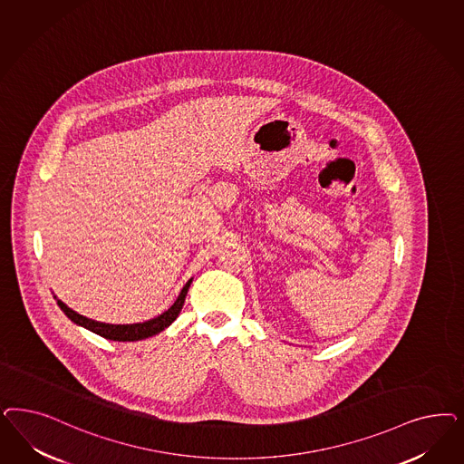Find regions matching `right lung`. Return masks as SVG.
<instances>
[{"label": "right lung", "instance_id": "right-lung-1", "mask_svg": "<svg viewBox=\"0 0 464 464\" xmlns=\"http://www.w3.org/2000/svg\"><path fill=\"white\" fill-rule=\"evenodd\" d=\"M191 284H193V278H189L186 282L176 302L167 311H164L162 314H159L157 317H153V319H149V321H143V323H133V324H109V323L93 321V319L78 314L73 309H70L56 295H54V299L58 302L61 311L66 314L70 321H73L76 326L89 329V331L102 336L105 340H112V342H138V340H145V338L159 334L160 331L169 328L178 319Z\"/></svg>", "mask_w": 464, "mask_h": 464}]
</instances>
